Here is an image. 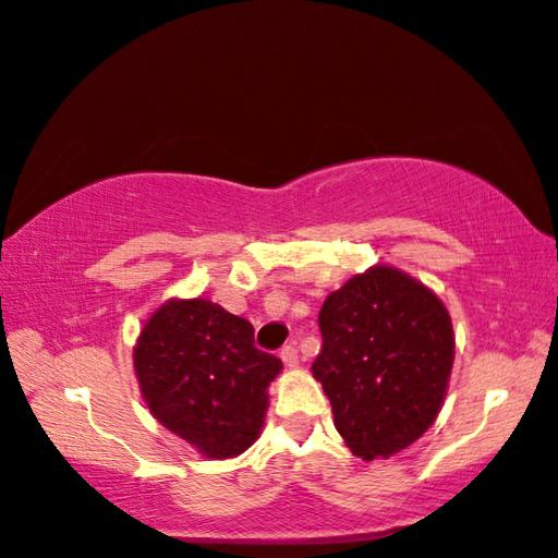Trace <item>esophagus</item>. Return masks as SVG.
<instances>
[{"mask_svg": "<svg viewBox=\"0 0 558 558\" xmlns=\"http://www.w3.org/2000/svg\"><path fill=\"white\" fill-rule=\"evenodd\" d=\"M280 360L286 362V366H290V369H294V366H298V350H294V345H286L280 350Z\"/></svg>", "mask_w": 558, "mask_h": 558, "instance_id": "1", "label": "esophagus"}]
</instances>
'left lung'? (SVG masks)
<instances>
[{
	"label": "left lung",
	"instance_id": "left-lung-1",
	"mask_svg": "<svg viewBox=\"0 0 558 558\" xmlns=\"http://www.w3.org/2000/svg\"><path fill=\"white\" fill-rule=\"evenodd\" d=\"M312 364L336 429L362 460L412 446L441 412L456 336L446 304L396 266H372L330 292Z\"/></svg>",
	"mask_w": 558,
	"mask_h": 558
}]
</instances>
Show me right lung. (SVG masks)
I'll return each mask as SVG.
<instances>
[{
	"label": "right lung",
	"instance_id": "right-lung-1",
	"mask_svg": "<svg viewBox=\"0 0 558 558\" xmlns=\"http://www.w3.org/2000/svg\"><path fill=\"white\" fill-rule=\"evenodd\" d=\"M141 396L165 429L204 458L244 453L264 429L282 362L254 348V326L206 298L162 302L134 345Z\"/></svg>",
	"mask_w": 558,
	"mask_h": 558
}]
</instances>
